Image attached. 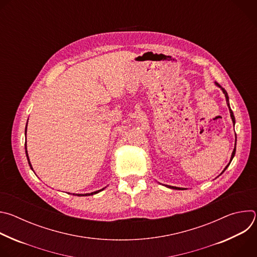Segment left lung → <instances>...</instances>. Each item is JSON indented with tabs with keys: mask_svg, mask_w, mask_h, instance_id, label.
I'll return each instance as SVG.
<instances>
[{
	"mask_svg": "<svg viewBox=\"0 0 257 257\" xmlns=\"http://www.w3.org/2000/svg\"><path fill=\"white\" fill-rule=\"evenodd\" d=\"M216 85L217 86H219L217 83H216ZM221 87V86H219ZM222 88V90H223V92L225 93V96H226V100H227V104H228V106H229V109H230V114H231V118H232V120H233V123L235 124V117H234V114H233V111L231 109V107H230V103H229V96H228V93H227V91L223 88V87H221ZM235 153H236V143H235V149H234V151H233V154H232V157H231V162H232V160H233V158H234V156H235ZM230 162V163H231ZM230 163H229V165H230ZM228 165V166H229ZM228 166L225 168V170L223 171V173L226 171V169L228 168ZM167 187H169V188H173V189H181V188H178V187H174V186H167Z\"/></svg>",
	"mask_w": 257,
	"mask_h": 257,
	"instance_id": "1",
	"label": "left lung"
}]
</instances>
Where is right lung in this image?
Here are the masks:
<instances>
[{"mask_svg":"<svg viewBox=\"0 0 257 257\" xmlns=\"http://www.w3.org/2000/svg\"><path fill=\"white\" fill-rule=\"evenodd\" d=\"M26 130H27V125H26V129H25V134H26ZM25 153H26V157H27V160H28V164H29V166H30V168L32 169V167H31V164H30V162H29V158H28V155H27V150H26V143H25ZM102 190V189H101ZM101 190H98V191H95V192H91V193H87V194H84L85 196H89V195H93V194H96V193H98L99 191H101ZM73 195H75L74 193H73ZM77 196H80V195H82L83 196V194H76Z\"/></svg>","mask_w":257,"mask_h":257,"instance_id":"add662e5","label":"right lung"}]
</instances>
